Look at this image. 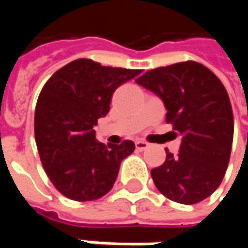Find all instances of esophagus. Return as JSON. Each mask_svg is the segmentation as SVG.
<instances>
[{
    "instance_id": "obj_1",
    "label": "esophagus",
    "mask_w": 248,
    "mask_h": 248,
    "mask_svg": "<svg viewBox=\"0 0 248 248\" xmlns=\"http://www.w3.org/2000/svg\"><path fill=\"white\" fill-rule=\"evenodd\" d=\"M135 148L138 149L139 152H142V150H146L149 148V143L146 140H137L135 142Z\"/></svg>"
}]
</instances>
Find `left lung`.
I'll return each instance as SVG.
<instances>
[{"instance_id":"obj_1","label":"left lung","mask_w":248,"mask_h":248,"mask_svg":"<svg viewBox=\"0 0 248 248\" xmlns=\"http://www.w3.org/2000/svg\"><path fill=\"white\" fill-rule=\"evenodd\" d=\"M164 102L166 121L182 137L179 153L150 171L167 199L196 204L224 179L233 142V113L224 84L210 69L187 61L149 70L137 80Z\"/></svg>"}]
</instances>
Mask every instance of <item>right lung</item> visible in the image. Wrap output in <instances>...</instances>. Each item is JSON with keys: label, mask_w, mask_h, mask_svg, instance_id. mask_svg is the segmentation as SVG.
Instances as JSON below:
<instances>
[{"label": "right lung", "mask_w": 248, "mask_h": 248, "mask_svg": "<svg viewBox=\"0 0 248 248\" xmlns=\"http://www.w3.org/2000/svg\"><path fill=\"white\" fill-rule=\"evenodd\" d=\"M140 73L77 59L45 82L35 106L34 135L44 170L63 196L91 202L113 187L121 161L135 145H103L93 125L109 113L113 92Z\"/></svg>", "instance_id": "obj_1"}]
</instances>
